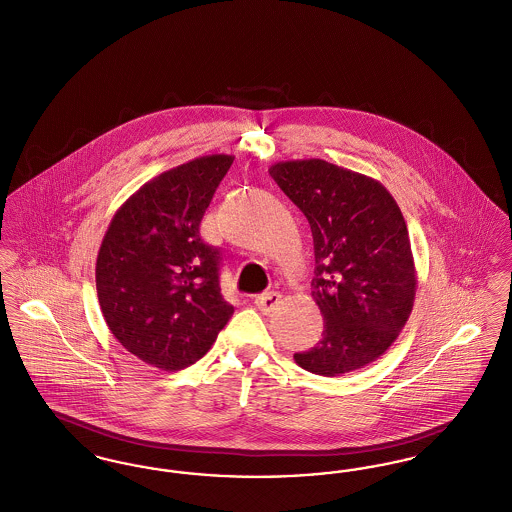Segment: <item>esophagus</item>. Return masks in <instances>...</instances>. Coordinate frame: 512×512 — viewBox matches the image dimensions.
I'll return each instance as SVG.
<instances>
[{"label": "esophagus", "instance_id": "obj_1", "mask_svg": "<svg viewBox=\"0 0 512 512\" xmlns=\"http://www.w3.org/2000/svg\"><path fill=\"white\" fill-rule=\"evenodd\" d=\"M280 299H282V295L278 292L261 293V295L255 297V307H257L261 313L267 315V313H272V311L278 307Z\"/></svg>", "mask_w": 512, "mask_h": 512}]
</instances>
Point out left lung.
Returning <instances> with one entry per match:
<instances>
[{
    "label": "left lung",
    "instance_id": "8db88e82",
    "mask_svg": "<svg viewBox=\"0 0 512 512\" xmlns=\"http://www.w3.org/2000/svg\"><path fill=\"white\" fill-rule=\"evenodd\" d=\"M270 176L307 217L315 244L313 297L322 340L295 353L318 376H341L376 361L413 311V253L407 224L376 180L332 163L286 161Z\"/></svg>",
    "mask_w": 512,
    "mask_h": 512
}]
</instances>
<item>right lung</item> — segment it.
I'll return each mask as SVG.
<instances>
[{"label": "right lung", "instance_id": "add662e5", "mask_svg": "<svg viewBox=\"0 0 512 512\" xmlns=\"http://www.w3.org/2000/svg\"><path fill=\"white\" fill-rule=\"evenodd\" d=\"M232 163L230 155H211L159 174L122 205L101 242V313L122 347L147 365H194L234 313L220 293L222 249L199 234Z\"/></svg>", "mask_w": 512, "mask_h": 512}]
</instances>
